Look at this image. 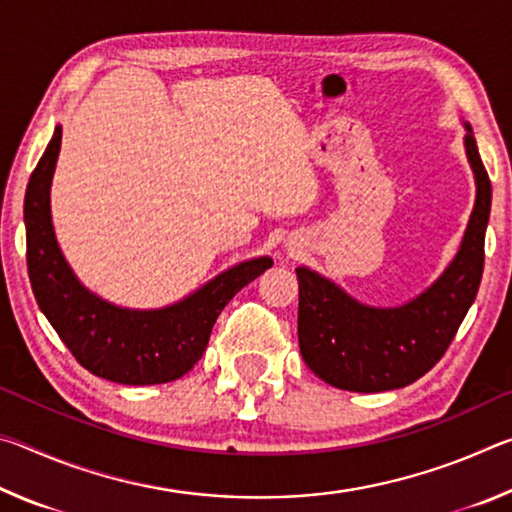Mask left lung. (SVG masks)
<instances>
[{"label": "left lung", "mask_w": 512, "mask_h": 512, "mask_svg": "<svg viewBox=\"0 0 512 512\" xmlns=\"http://www.w3.org/2000/svg\"><path fill=\"white\" fill-rule=\"evenodd\" d=\"M465 155L476 185L474 210L456 257L431 287L397 307L363 305L339 284L298 266V341L309 370L354 393L393 391L429 372L452 343L483 275L492 187L470 124Z\"/></svg>", "instance_id": "obj_1"}]
</instances>
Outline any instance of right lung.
I'll use <instances>...</instances> for the list:
<instances>
[{"label":"right lung","mask_w":512,"mask_h":512,"mask_svg":"<svg viewBox=\"0 0 512 512\" xmlns=\"http://www.w3.org/2000/svg\"><path fill=\"white\" fill-rule=\"evenodd\" d=\"M60 140L63 128L56 126L24 196L27 266L40 311L76 361L101 379L151 386L187 375L203 357L223 307L271 268L273 259H246L160 309H131L103 300L67 264L51 223V180Z\"/></svg>","instance_id":"add662e5"}]
</instances>
